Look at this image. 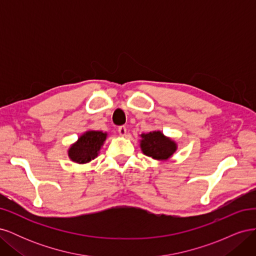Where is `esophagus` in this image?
Listing matches in <instances>:
<instances>
[{
    "instance_id": "obj_1",
    "label": "esophagus",
    "mask_w": 256,
    "mask_h": 256,
    "mask_svg": "<svg viewBox=\"0 0 256 256\" xmlns=\"http://www.w3.org/2000/svg\"><path fill=\"white\" fill-rule=\"evenodd\" d=\"M118 134H120V136H126V134H127V129H126V127H125V126H120V127H118Z\"/></svg>"
}]
</instances>
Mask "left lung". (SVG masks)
I'll list each match as a JSON object with an SVG mask.
<instances>
[{
	"instance_id": "left-lung-1",
	"label": "left lung",
	"mask_w": 256,
	"mask_h": 256,
	"mask_svg": "<svg viewBox=\"0 0 256 256\" xmlns=\"http://www.w3.org/2000/svg\"><path fill=\"white\" fill-rule=\"evenodd\" d=\"M140 147L144 154L156 160H168L177 150V144L161 131L141 134Z\"/></svg>"
}]
</instances>
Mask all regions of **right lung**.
<instances>
[{"label": "right lung", "mask_w": 256, "mask_h": 256, "mask_svg": "<svg viewBox=\"0 0 256 256\" xmlns=\"http://www.w3.org/2000/svg\"><path fill=\"white\" fill-rule=\"evenodd\" d=\"M106 138V134L102 131H86L78 138V141L69 147L68 156L76 164H88L98 156Z\"/></svg>", "instance_id": "obj_1"}]
</instances>
